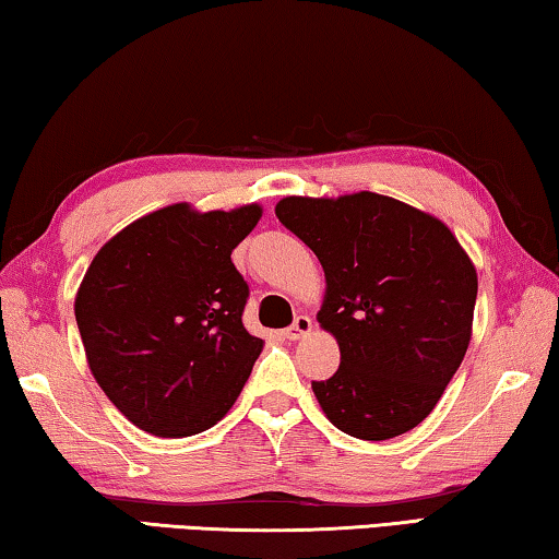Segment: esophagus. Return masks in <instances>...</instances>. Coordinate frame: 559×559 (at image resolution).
Segmentation results:
<instances>
[{"label":"esophagus","mask_w":559,"mask_h":559,"mask_svg":"<svg viewBox=\"0 0 559 559\" xmlns=\"http://www.w3.org/2000/svg\"><path fill=\"white\" fill-rule=\"evenodd\" d=\"M309 332H312V319L309 317H297L295 319V324H292L289 329H285V336L289 342H297V340H301V336H307Z\"/></svg>","instance_id":"obj_1"}]
</instances>
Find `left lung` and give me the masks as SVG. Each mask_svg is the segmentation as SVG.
I'll list each match as a JSON object with an SVG mask.
<instances>
[{
  "label": "left lung",
  "mask_w": 559,
  "mask_h": 559,
  "mask_svg": "<svg viewBox=\"0 0 559 559\" xmlns=\"http://www.w3.org/2000/svg\"><path fill=\"white\" fill-rule=\"evenodd\" d=\"M280 223L322 262L317 322L340 344L332 379L312 381L326 418L386 441L441 401L473 334L478 274L441 219L389 195L282 198Z\"/></svg>",
  "instance_id": "left-lung-1"
}]
</instances>
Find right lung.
Masks as SVG:
<instances>
[{
  "instance_id": "obj_1",
  "label": "right lung",
  "mask_w": 559,
  "mask_h": 559,
  "mask_svg": "<svg viewBox=\"0 0 559 559\" xmlns=\"http://www.w3.org/2000/svg\"><path fill=\"white\" fill-rule=\"evenodd\" d=\"M260 217L258 203H176L123 227L88 264L73 301L88 369L141 431L203 433L240 396L264 342L242 324L250 289L230 254Z\"/></svg>"
}]
</instances>
